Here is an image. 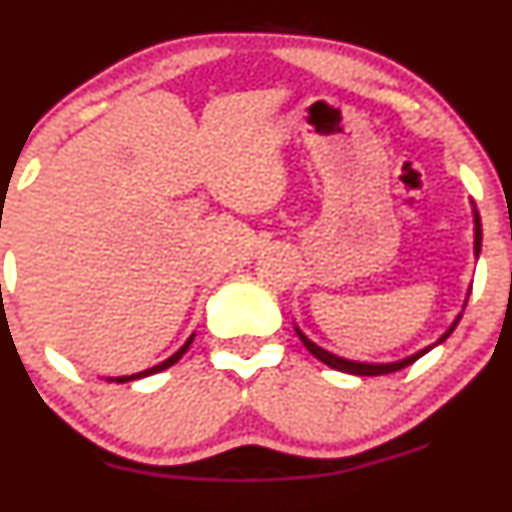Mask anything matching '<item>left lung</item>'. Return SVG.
<instances>
[{
  "mask_svg": "<svg viewBox=\"0 0 512 512\" xmlns=\"http://www.w3.org/2000/svg\"><path fill=\"white\" fill-rule=\"evenodd\" d=\"M473 223H476V242H473V250H476V257H478V255H480V240H483V232H480V215H478V210H473ZM458 322H461V314H458V317L453 319L451 327L446 329V334H441V339H438L436 344H431V347L421 349V352H416V354L406 356V359H401V361H389V364H366V361H352V359H344V356H337V354L327 352V349L317 347V344H314L312 339L304 337V334L299 332L297 327H294V332H297V337L302 339V344H304V347H307V352L312 354V356H317V359L322 361V364L332 366V369H337V371H347V374H356V376H381V374H391V371L406 369V366L414 364L416 359H421L423 354L431 352L433 347H438V344H441V342H446V339L451 337L453 329H456V324H458Z\"/></svg>",
  "mask_w": 512,
  "mask_h": 512,
  "instance_id": "8db88e82",
  "label": "left lung"
}]
</instances>
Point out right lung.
Here are the masks:
<instances>
[{"label": "right lung", "instance_id": "obj_1", "mask_svg": "<svg viewBox=\"0 0 512 512\" xmlns=\"http://www.w3.org/2000/svg\"><path fill=\"white\" fill-rule=\"evenodd\" d=\"M193 337L195 334H190L188 337V342L183 344V347L178 349V352H175L173 356H168V359L165 361H160V364H156V366H151V369H146V371H138V374H131V376H116V379H108V381H118V384H123V381H133V379H143V376H151V374H158V371H163V369H168V366H173L175 361L180 359V356H183L185 352H188V347L190 344H193Z\"/></svg>", "mask_w": 512, "mask_h": 512}]
</instances>
